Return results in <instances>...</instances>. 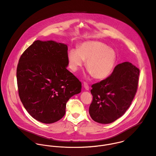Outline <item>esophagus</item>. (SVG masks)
<instances>
[{"label":"esophagus","instance_id":"1","mask_svg":"<svg viewBox=\"0 0 156 156\" xmlns=\"http://www.w3.org/2000/svg\"><path fill=\"white\" fill-rule=\"evenodd\" d=\"M83 86H84V87L85 88L86 90L88 91L89 90H90V86H89V84H87V83L84 81V82H83Z\"/></svg>","mask_w":156,"mask_h":156}]
</instances>
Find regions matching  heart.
Masks as SVG:
<instances>
[{
  "label": "heart",
  "instance_id": "1",
  "mask_svg": "<svg viewBox=\"0 0 156 156\" xmlns=\"http://www.w3.org/2000/svg\"><path fill=\"white\" fill-rule=\"evenodd\" d=\"M86 60V67L98 79L107 77L112 71L116 60L114 50L102 42L88 41L83 43L78 50L72 49L68 54L69 67L73 72L77 71Z\"/></svg>",
  "mask_w": 156,
  "mask_h": 156
}]
</instances>
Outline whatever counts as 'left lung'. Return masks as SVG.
<instances>
[{
    "mask_svg": "<svg viewBox=\"0 0 156 156\" xmlns=\"http://www.w3.org/2000/svg\"><path fill=\"white\" fill-rule=\"evenodd\" d=\"M140 69L125 62L115 66L105 79L92 86L93 101L89 108L92 119L107 124L121 117L137 92Z\"/></svg>",
    "mask_w": 156,
    "mask_h": 156,
    "instance_id": "8db88e82",
    "label": "left lung"
}]
</instances>
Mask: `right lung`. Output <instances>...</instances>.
<instances>
[{"instance_id": "obj_1", "label": "right lung", "mask_w": 156, "mask_h": 156, "mask_svg": "<svg viewBox=\"0 0 156 156\" xmlns=\"http://www.w3.org/2000/svg\"><path fill=\"white\" fill-rule=\"evenodd\" d=\"M68 47L37 40L21 54L16 69L18 94L36 120L52 123L65 114L66 104L81 92V83L67 69Z\"/></svg>"}]
</instances>
